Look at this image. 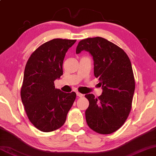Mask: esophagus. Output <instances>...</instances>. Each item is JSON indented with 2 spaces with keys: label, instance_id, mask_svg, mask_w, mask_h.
Listing matches in <instances>:
<instances>
[{
  "label": "esophagus",
  "instance_id": "obj_1",
  "mask_svg": "<svg viewBox=\"0 0 156 156\" xmlns=\"http://www.w3.org/2000/svg\"><path fill=\"white\" fill-rule=\"evenodd\" d=\"M76 95H77V96H78V97H83V95L82 93H79V92H77Z\"/></svg>",
  "mask_w": 156,
  "mask_h": 156
}]
</instances>
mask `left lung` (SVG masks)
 <instances>
[{"mask_svg":"<svg viewBox=\"0 0 156 156\" xmlns=\"http://www.w3.org/2000/svg\"><path fill=\"white\" fill-rule=\"evenodd\" d=\"M89 52L94 61V76L103 93L99 97L86 94L88 126L101 134H111L123 125L129 115L135 90L131 63L123 49L101 37L80 41L76 53Z\"/></svg>","mask_w":156,"mask_h":156,"instance_id":"obj_1","label":"left lung"}]
</instances>
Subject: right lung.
I'll use <instances>...</instances> for the list:
<instances>
[{
    "instance_id": "right-lung-1",
    "label": "right lung",
    "mask_w": 156,
    "mask_h": 156,
    "mask_svg": "<svg viewBox=\"0 0 156 156\" xmlns=\"http://www.w3.org/2000/svg\"><path fill=\"white\" fill-rule=\"evenodd\" d=\"M76 41L61 38L48 41L27 61L20 96L29 120L43 132L53 131L65 123L76 98L75 92L64 93L54 86L55 80L63 75L66 52Z\"/></svg>"
}]
</instances>
